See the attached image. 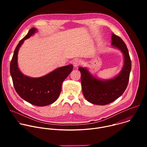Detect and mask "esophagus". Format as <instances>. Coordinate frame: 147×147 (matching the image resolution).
I'll use <instances>...</instances> for the list:
<instances>
[{
  "label": "esophagus",
  "instance_id": "1",
  "mask_svg": "<svg viewBox=\"0 0 147 147\" xmlns=\"http://www.w3.org/2000/svg\"><path fill=\"white\" fill-rule=\"evenodd\" d=\"M81 63H82V61L79 59H76L74 60V61H73V65L75 67H77V66H80V65H81Z\"/></svg>",
  "mask_w": 147,
  "mask_h": 147
}]
</instances>
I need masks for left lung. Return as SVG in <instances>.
I'll return each instance as SVG.
<instances>
[{"label":"left lung","instance_id":"8db88e82","mask_svg":"<svg viewBox=\"0 0 147 147\" xmlns=\"http://www.w3.org/2000/svg\"><path fill=\"white\" fill-rule=\"evenodd\" d=\"M112 45L123 53L124 64L120 73L113 79L102 81L90 74L83 67H79L84 96L90 102L99 105L110 103L120 97L126 89L131 69V61L126 45L121 38L112 33Z\"/></svg>","mask_w":147,"mask_h":147}]
</instances>
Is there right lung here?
Instances as JSON below:
<instances>
[{
  "label": "right lung",
  "instance_id": "obj_1",
  "mask_svg": "<svg viewBox=\"0 0 147 147\" xmlns=\"http://www.w3.org/2000/svg\"><path fill=\"white\" fill-rule=\"evenodd\" d=\"M36 30L34 28L30 30L19 42L10 62V71L14 89L20 96L34 105L44 107L56 100L61 92L62 83L70 74L73 66L70 65L59 67L39 78H30L21 73L17 66L18 49L24 40L30 38Z\"/></svg>",
  "mask_w": 147,
  "mask_h": 147
}]
</instances>
